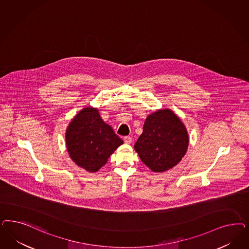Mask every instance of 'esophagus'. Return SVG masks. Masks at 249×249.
<instances>
[{"instance_id":"obj_1","label":"esophagus","mask_w":249,"mask_h":249,"mask_svg":"<svg viewBox=\"0 0 249 249\" xmlns=\"http://www.w3.org/2000/svg\"><path fill=\"white\" fill-rule=\"evenodd\" d=\"M124 141L125 144H131V142H132V137H124Z\"/></svg>"}]
</instances>
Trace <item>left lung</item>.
<instances>
[{
    "mask_svg": "<svg viewBox=\"0 0 249 249\" xmlns=\"http://www.w3.org/2000/svg\"><path fill=\"white\" fill-rule=\"evenodd\" d=\"M188 145L184 124L171 110L162 109L146 117L135 150L152 171L164 172L182 160Z\"/></svg>",
    "mask_w": 249,
    "mask_h": 249,
    "instance_id": "left-lung-1",
    "label": "left lung"
}]
</instances>
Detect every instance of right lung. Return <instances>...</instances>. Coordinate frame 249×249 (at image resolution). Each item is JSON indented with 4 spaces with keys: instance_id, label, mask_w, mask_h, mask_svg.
I'll return each instance as SVG.
<instances>
[{
    "instance_id": "1",
    "label": "right lung",
    "mask_w": 249,
    "mask_h": 249,
    "mask_svg": "<svg viewBox=\"0 0 249 249\" xmlns=\"http://www.w3.org/2000/svg\"><path fill=\"white\" fill-rule=\"evenodd\" d=\"M123 140L101 118L96 108L82 109L66 130V145L71 159L88 172L105 165Z\"/></svg>"
}]
</instances>
